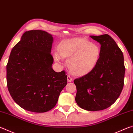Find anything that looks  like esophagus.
<instances>
[{
  "label": "esophagus",
  "instance_id": "esophagus-1",
  "mask_svg": "<svg viewBox=\"0 0 133 133\" xmlns=\"http://www.w3.org/2000/svg\"><path fill=\"white\" fill-rule=\"evenodd\" d=\"M67 81H68V82H71L73 81V79H72V78L70 77V76H67Z\"/></svg>",
  "mask_w": 133,
  "mask_h": 133
}]
</instances>
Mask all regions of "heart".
<instances>
[{"mask_svg":"<svg viewBox=\"0 0 133 133\" xmlns=\"http://www.w3.org/2000/svg\"><path fill=\"white\" fill-rule=\"evenodd\" d=\"M98 44L84 38H72L62 40L57 46V53L53 56L56 62L68 58L67 66L72 75L83 76L88 75L97 66L101 57Z\"/></svg>","mask_w":133,"mask_h":133,"instance_id":"b5f03b06","label":"heart"}]
</instances>
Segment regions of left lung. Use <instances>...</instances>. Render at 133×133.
Instances as JSON below:
<instances>
[{
	"label": "left lung",
	"mask_w": 133,
	"mask_h": 133,
	"mask_svg": "<svg viewBox=\"0 0 133 133\" xmlns=\"http://www.w3.org/2000/svg\"><path fill=\"white\" fill-rule=\"evenodd\" d=\"M101 44V57L91 73L74 80L75 100L87 111L107 109L120 96L124 85L125 67L123 52L109 35L90 36Z\"/></svg>",
	"instance_id": "obj_1"
}]
</instances>
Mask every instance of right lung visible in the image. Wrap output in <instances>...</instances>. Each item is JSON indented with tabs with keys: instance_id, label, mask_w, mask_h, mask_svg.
<instances>
[{
	"instance_id": "1",
	"label": "right lung",
	"mask_w": 133,
	"mask_h": 133,
	"mask_svg": "<svg viewBox=\"0 0 133 133\" xmlns=\"http://www.w3.org/2000/svg\"><path fill=\"white\" fill-rule=\"evenodd\" d=\"M52 35L43 30L26 31L13 47L6 66L8 90L22 109L35 112L55 106L67 84L64 70L52 69Z\"/></svg>"
}]
</instances>
